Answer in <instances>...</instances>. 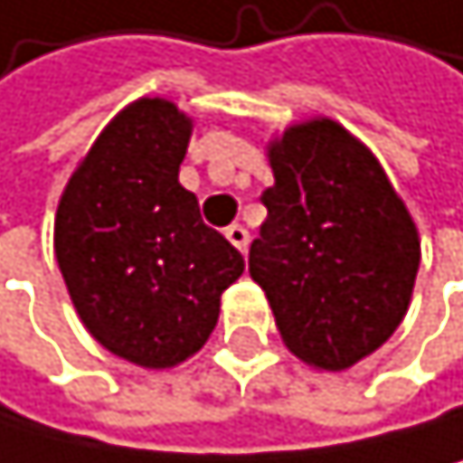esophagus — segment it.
Here are the masks:
<instances>
[{"instance_id":"34e87169","label":"esophagus","mask_w":463,"mask_h":463,"mask_svg":"<svg viewBox=\"0 0 463 463\" xmlns=\"http://www.w3.org/2000/svg\"><path fill=\"white\" fill-rule=\"evenodd\" d=\"M224 236H227V241L233 244L236 250H248V241H250V236H248V230H244L241 224H230L227 230H224Z\"/></svg>"}]
</instances>
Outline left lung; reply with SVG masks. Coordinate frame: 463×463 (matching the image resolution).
<instances>
[{
    "mask_svg": "<svg viewBox=\"0 0 463 463\" xmlns=\"http://www.w3.org/2000/svg\"><path fill=\"white\" fill-rule=\"evenodd\" d=\"M268 219L250 244L290 354L345 372L403 323L420 236L403 198L360 137L331 118L288 126L268 144Z\"/></svg>",
    "mask_w": 463,
    "mask_h": 463,
    "instance_id": "8db88e82",
    "label": "left lung"
}]
</instances>
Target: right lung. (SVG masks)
<instances>
[{
  "label": "right lung",
  "instance_id": "1",
  "mask_svg": "<svg viewBox=\"0 0 463 463\" xmlns=\"http://www.w3.org/2000/svg\"><path fill=\"white\" fill-rule=\"evenodd\" d=\"M193 118L137 97L97 135L60 195L54 256L80 323L140 369H173L219 323L244 259L178 184Z\"/></svg>",
  "mask_w": 463,
  "mask_h": 463
}]
</instances>
